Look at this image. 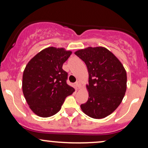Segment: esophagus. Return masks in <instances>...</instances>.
Masks as SVG:
<instances>
[{
	"instance_id": "obj_1",
	"label": "esophagus",
	"mask_w": 148,
	"mask_h": 148,
	"mask_svg": "<svg viewBox=\"0 0 148 148\" xmlns=\"http://www.w3.org/2000/svg\"><path fill=\"white\" fill-rule=\"evenodd\" d=\"M75 86L77 89H80V88H81V82L79 81H77L75 83Z\"/></svg>"
}]
</instances>
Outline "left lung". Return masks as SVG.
<instances>
[{"instance_id":"1","label":"left lung","mask_w":148,"mask_h":148,"mask_svg":"<svg viewBox=\"0 0 148 148\" xmlns=\"http://www.w3.org/2000/svg\"><path fill=\"white\" fill-rule=\"evenodd\" d=\"M87 66V102L81 105L84 113L95 119L111 114L123 101L127 90V73L123 64L102 47H88L74 53Z\"/></svg>"}]
</instances>
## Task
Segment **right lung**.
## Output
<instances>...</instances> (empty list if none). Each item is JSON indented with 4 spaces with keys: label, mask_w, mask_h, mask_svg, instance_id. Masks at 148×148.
Wrapping results in <instances>:
<instances>
[{
    "label": "right lung",
    "mask_w": 148,
    "mask_h": 148,
    "mask_svg": "<svg viewBox=\"0 0 148 148\" xmlns=\"http://www.w3.org/2000/svg\"><path fill=\"white\" fill-rule=\"evenodd\" d=\"M72 54L64 48L48 47L30 60L23 71L22 90L30 109L42 118L60 110L64 99L74 92L67 84L62 64Z\"/></svg>",
    "instance_id": "add662e5"
}]
</instances>
